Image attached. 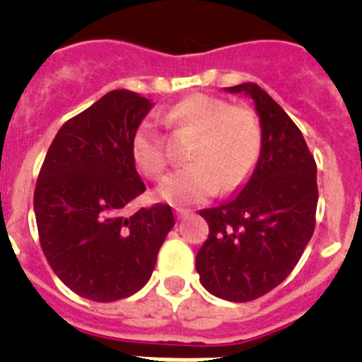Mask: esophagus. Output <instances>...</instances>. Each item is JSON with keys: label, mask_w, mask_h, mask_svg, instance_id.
Segmentation results:
<instances>
[{"label": "esophagus", "mask_w": 362, "mask_h": 362, "mask_svg": "<svg viewBox=\"0 0 362 362\" xmlns=\"http://www.w3.org/2000/svg\"><path fill=\"white\" fill-rule=\"evenodd\" d=\"M175 214H177V217L179 219H185V217H188V210L187 209H181V206H177V209H175Z\"/></svg>", "instance_id": "34e87169"}]
</instances>
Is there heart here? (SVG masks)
I'll list each match as a JSON object with an SVG mask.
<instances>
[{
    "label": "heart",
    "instance_id": "heart-1",
    "mask_svg": "<svg viewBox=\"0 0 362 362\" xmlns=\"http://www.w3.org/2000/svg\"><path fill=\"white\" fill-rule=\"evenodd\" d=\"M168 119L197 134L188 152L192 165L174 172L159 185L158 196L168 203L190 204L209 199L217 190H238L248 181L261 153V124L248 107H230L209 94H192L168 110ZM136 166L148 177L166 168L161 137L150 119L137 127L132 139Z\"/></svg>",
    "mask_w": 362,
    "mask_h": 362
}]
</instances>
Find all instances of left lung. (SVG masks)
<instances>
[{"label": "left lung", "instance_id": "8db88e82", "mask_svg": "<svg viewBox=\"0 0 362 362\" xmlns=\"http://www.w3.org/2000/svg\"><path fill=\"white\" fill-rule=\"evenodd\" d=\"M254 101L261 153L241 190L201 210L209 239L196 255L204 288L219 299H257L290 276L315 226L317 166L305 137L279 105L254 83L225 88Z\"/></svg>", "mask_w": 362, "mask_h": 362}]
</instances>
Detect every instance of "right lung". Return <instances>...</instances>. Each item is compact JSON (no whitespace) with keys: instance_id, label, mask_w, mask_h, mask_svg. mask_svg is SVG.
I'll return each instance as SVG.
<instances>
[{"instance_id":"right-lung-1","label":"right lung","mask_w":362,"mask_h":362,"mask_svg":"<svg viewBox=\"0 0 362 362\" xmlns=\"http://www.w3.org/2000/svg\"><path fill=\"white\" fill-rule=\"evenodd\" d=\"M136 92L112 90L63 124L34 192L43 254L74 293L98 303L143 288L175 221L168 204L127 216L145 192L132 139L152 110Z\"/></svg>"}]
</instances>
